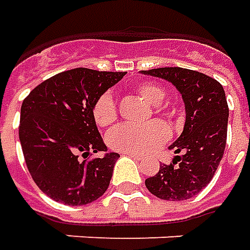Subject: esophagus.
Here are the masks:
<instances>
[{
	"label": "esophagus",
	"mask_w": 250,
	"mask_h": 250,
	"mask_svg": "<svg viewBox=\"0 0 250 250\" xmlns=\"http://www.w3.org/2000/svg\"><path fill=\"white\" fill-rule=\"evenodd\" d=\"M124 155L130 157V158H135V160H142V158H143V155H140V154H135V152H124Z\"/></svg>",
	"instance_id": "esophagus-1"
}]
</instances>
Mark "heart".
<instances>
[{
  "label": "heart",
  "instance_id": "b5f03b06",
  "mask_svg": "<svg viewBox=\"0 0 250 250\" xmlns=\"http://www.w3.org/2000/svg\"><path fill=\"white\" fill-rule=\"evenodd\" d=\"M136 92L140 98L152 105L161 104L165 98L164 88L152 82H140L136 86ZM92 114L99 126H108L117 120V105L108 92L96 99L92 107ZM169 136L170 130L161 121H151L143 125L122 124L107 133V143L115 151L145 154L158 148Z\"/></svg>",
  "mask_w": 250,
  "mask_h": 250
}]
</instances>
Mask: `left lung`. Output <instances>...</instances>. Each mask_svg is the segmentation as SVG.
Here are the masks:
<instances>
[{
  "label": "left lung",
  "instance_id": "obj_1",
  "mask_svg": "<svg viewBox=\"0 0 250 250\" xmlns=\"http://www.w3.org/2000/svg\"><path fill=\"white\" fill-rule=\"evenodd\" d=\"M142 74L167 80L180 92L186 107L182 135L169 150L176 155L170 165L146 179L147 190L167 201H186L210 183L226 148L229 104L222 83L194 70L161 67Z\"/></svg>",
  "mask_w": 250,
  "mask_h": 250
}]
</instances>
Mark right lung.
Here are the masks:
<instances>
[{
  "instance_id": "right-lung-1",
  "label": "right lung",
  "mask_w": 250,
  "mask_h": 250,
  "mask_svg": "<svg viewBox=\"0 0 250 250\" xmlns=\"http://www.w3.org/2000/svg\"><path fill=\"white\" fill-rule=\"evenodd\" d=\"M125 73L73 68L41 82L23 100L19 139L28 172L40 190L64 205H86L107 190L117 152L107 151L93 120L96 99Z\"/></svg>"
}]
</instances>
